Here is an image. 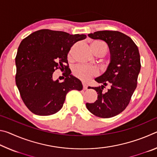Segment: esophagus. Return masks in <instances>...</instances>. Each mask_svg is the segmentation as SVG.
<instances>
[{"instance_id": "34e87169", "label": "esophagus", "mask_w": 157, "mask_h": 157, "mask_svg": "<svg viewBox=\"0 0 157 157\" xmlns=\"http://www.w3.org/2000/svg\"><path fill=\"white\" fill-rule=\"evenodd\" d=\"M82 85H83V89L84 90H86L87 88H88V86H87V84L84 83V82H82Z\"/></svg>"}]
</instances>
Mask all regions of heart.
<instances>
[{
    "mask_svg": "<svg viewBox=\"0 0 157 157\" xmlns=\"http://www.w3.org/2000/svg\"><path fill=\"white\" fill-rule=\"evenodd\" d=\"M91 49L95 55H104L107 50V47L106 45L100 41H95L91 44ZM72 51L69 52L68 57H71ZM73 73L76 78L81 79L82 81L86 82L98 75V71L96 68L87 66L84 65H78L73 68Z\"/></svg>",
    "mask_w": 157,
    "mask_h": 157,
    "instance_id": "heart-1",
    "label": "heart"
}]
</instances>
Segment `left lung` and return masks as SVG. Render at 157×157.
<instances>
[{"label": "left lung", "mask_w": 157, "mask_h": 157, "mask_svg": "<svg viewBox=\"0 0 157 157\" xmlns=\"http://www.w3.org/2000/svg\"><path fill=\"white\" fill-rule=\"evenodd\" d=\"M88 36L106 42L111 56L107 70L95 79L102 85L92 87L98 93V100L94 103H86V106L95 116L111 118L127 107L136 88L140 70L139 51L132 39L120 32L98 31ZM107 85L110 88L105 93L102 90Z\"/></svg>", "instance_id": "1"}]
</instances>
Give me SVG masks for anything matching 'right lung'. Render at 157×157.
<instances>
[{
    "label": "right lung",
    "instance_id": "obj_1",
    "mask_svg": "<svg viewBox=\"0 0 157 157\" xmlns=\"http://www.w3.org/2000/svg\"><path fill=\"white\" fill-rule=\"evenodd\" d=\"M86 37L85 34L44 29L21 42L15 59L16 84L23 102L33 113L50 116L57 113L62 108L68 91L82 90L81 81L71 75L64 63H68L67 55L73 45ZM59 67L66 70L62 82L52 78L54 70Z\"/></svg>",
    "mask_w": 157,
    "mask_h": 157
}]
</instances>
